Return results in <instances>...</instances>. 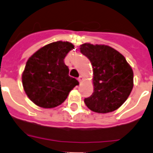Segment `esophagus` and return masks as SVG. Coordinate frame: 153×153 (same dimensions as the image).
I'll return each mask as SVG.
<instances>
[{
    "label": "esophagus",
    "instance_id": "obj_1",
    "mask_svg": "<svg viewBox=\"0 0 153 153\" xmlns=\"http://www.w3.org/2000/svg\"><path fill=\"white\" fill-rule=\"evenodd\" d=\"M78 80H79V83H81V82H82V80H83V77L79 76V78H78Z\"/></svg>",
    "mask_w": 153,
    "mask_h": 153
}]
</instances>
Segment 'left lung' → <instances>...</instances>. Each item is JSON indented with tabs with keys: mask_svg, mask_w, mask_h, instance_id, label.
I'll return each mask as SVG.
<instances>
[{
	"mask_svg": "<svg viewBox=\"0 0 153 153\" xmlns=\"http://www.w3.org/2000/svg\"><path fill=\"white\" fill-rule=\"evenodd\" d=\"M81 53L93 65V94L84 99L86 106L97 113H108L125 102L134 86V73L123 55L106 45L84 43Z\"/></svg>",
	"mask_w": 153,
	"mask_h": 153,
	"instance_id": "obj_1",
	"label": "left lung"
}]
</instances>
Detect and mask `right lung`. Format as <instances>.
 I'll return each instance as SVG.
<instances>
[{"instance_id":"right-lung-1","label":"right lung","mask_w":153,"mask_h":153,"mask_svg":"<svg viewBox=\"0 0 153 153\" xmlns=\"http://www.w3.org/2000/svg\"><path fill=\"white\" fill-rule=\"evenodd\" d=\"M74 45L68 42H55L40 48L27 61L22 82L28 98L37 106L53 108L65 102L79 82L69 75L64 62Z\"/></svg>"}]
</instances>
